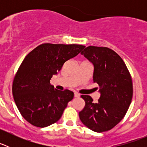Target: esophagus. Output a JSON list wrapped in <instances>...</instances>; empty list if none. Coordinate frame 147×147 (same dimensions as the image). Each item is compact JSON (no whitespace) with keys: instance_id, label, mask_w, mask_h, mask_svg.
Here are the masks:
<instances>
[{"instance_id":"34e87169","label":"esophagus","mask_w":147,"mask_h":147,"mask_svg":"<svg viewBox=\"0 0 147 147\" xmlns=\"http://www.w3.org/2000/svg\"><path fill=\"white\" fill-rule=\"evenodd\" d=\"M80 95L78 93H74V97H80Z\"/></svg>"}]
</instances>
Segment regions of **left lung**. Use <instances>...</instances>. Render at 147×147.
I'll list each match as a JSON object with an SVG mask.
<instances>
[{
    "mask_svg": "<svg viewBox=\"0 0 147 147\" xmlns=\"http://www.w3.org/2000/svg\"><path fill=\"white\" fill-rule=\"evenodd\" d=\"M81 54L93 65V82L99 86V99L82 95L85 105L79 113L80 119L90 129L108 131L124 117L132 98L130 74L120 56L106 47L88 46Z\"/></svg>",
    "mask_w": 147,
    "mask_h": 147,
    "instance_id": "1",
    "label": "left lung"
}]
</instances>
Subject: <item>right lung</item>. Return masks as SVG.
Segmentation results:
<instances>
[{
    "mask_svg": "<svg viewBox=\"0 0 147 147\" xmlns=\"http://www.w3.org/2000/svg\"><path fill=\"white\" fill-rule=\"evenodd\" d=\"M85 47L44 43L24 58L13 81L12 94L20 114L28 123L45 127L59 121L74 94L69 90L55 89L50 80L66 61Z\"/></svg>",
    "mask_w": 147,
    "mask_h": 147,
    "instance_id": "1",
    "label": "right lung"
}]
</instances>
